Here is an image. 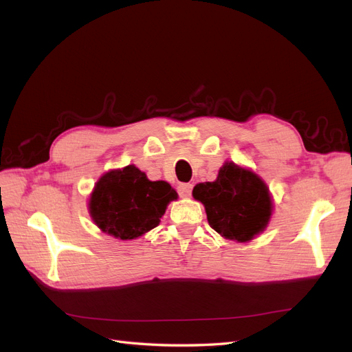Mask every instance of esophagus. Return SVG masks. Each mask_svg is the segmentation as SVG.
<instances>
[{"label": "esophagus", "mask_w": 352, "mask_h": 352, "mask_svg": "<svg viewBox=\"0 0 352 352\" xmlns=\"http://www.w3.org/2000/svg\"><path fill=\"white\" fill-rule=\"evenodd\" d=\"M177 192L182 198H189L192 193V185L190 184H180L177 186Z\"/></svg>", "instance_id": "1"}]
</instances>
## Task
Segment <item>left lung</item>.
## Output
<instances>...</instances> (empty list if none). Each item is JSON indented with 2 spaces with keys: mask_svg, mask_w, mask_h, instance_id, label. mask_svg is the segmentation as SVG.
Masks as SVG:
<instances>
[{
  "mask_svg": "<svg viewBox=\"0 0 352 352\" xmlns=\"http://www.w3.org/2000/svg\"><path fill=\"white\" fill-rule=\"evenodd\" d=\"M192 197L202 202L210 226L227 240L246 243L268 227L274 202L270 188L250 168L226 162L214 182L198 184Z\"/></svg>",
  "mask_w": 352,
  "mask_h": 352,
  "instance_id": "obj_1",
  "label": "left lung"
}]
</instances>
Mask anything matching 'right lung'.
<instances>
[{
  "mask_svg": "<svg viewBox=\"0 0 352 352\" xmlns=\"http://www.w3.org/2000/svg\"><path fill=\"white\" fill-rule=\"evenodd\" d=\"M177 192L164 180H150L134 164L99 177L90 193L89 212L103 233L119 240L138 239L160 224Z\"/></svg>",
  "mask_w": 352,
  "mask_h": 352,
  "instance_id": "1",
  "label": "right lung"
}]
</instances>
